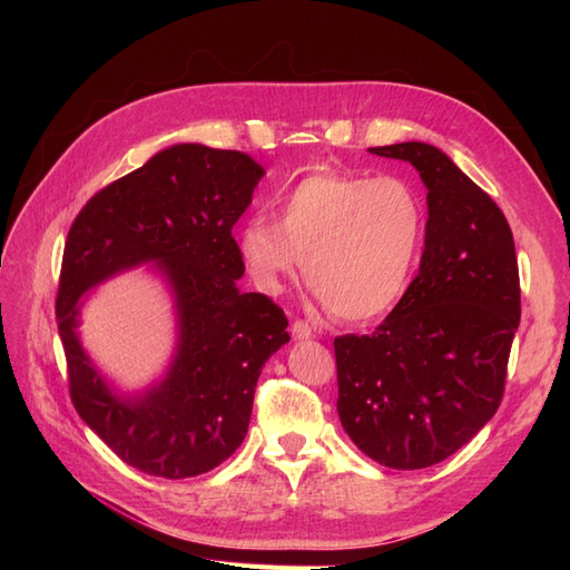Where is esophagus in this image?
Here are the masks:
<instances>
[{
	"label": "esophagus",
	"mask_w": 570,
	"mask_h": 570,
	"mask_svg": "<svg viewBox=\"0 0 570 570\" xmlns=\"http://www.w3.org/2000/svg\"><path fill=\"white\" fill-rule=\"evenodd\" d=\"M312 335H314V327L308 321L297 318L295 323H292V337H295V340H308Z\"/></svg>",
	"instance_id": "obj_1"
}]
</instances>
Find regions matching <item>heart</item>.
I'll return each instance as SVG.
<instances>
[{"label":"heart","instance_id":"1","mask_svg":"<svg viewBox=\"0 0 570 570\" xmlns=\"http://www.w3.org/2000/svg\"><path fill=\"white\" fill-rule=\"evenodd\" d=\"M281 223L252 216L239 256L252 281L278 295L306 266V281L344 321L387 314L404 297L425 243V204L402 178L318 168L278 197Z\"/></svg>","mask_w":570,"mask_h":570}]
</instances>
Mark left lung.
<instances>
[{
    "mask_svg": "<svg viewBox=\"0 0 570 570\" xmlns=\"http://www.w3.org/2000/svg\"><path fill=\"white\" fill-rule=\"evenodd\" d=\"M428 187L419 275L371 335L335 337L337 413L361 452L416 471L471 442L502 404L521 323L519 262L494 199L425 142L371 147Z\"/></svg>",
    "mask_w": 570,
    "mask_h": 570,
    "instance_id": "left-lung-1",
    "label": "left lung"
}]
</instances>
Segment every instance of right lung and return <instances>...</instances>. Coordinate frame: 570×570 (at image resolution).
<instances>
[{"label":"right lung","mask_w":570,"mask_h":570,"mask_svg":"<svg viewBox=\"0 0 570 570\" xmlns=\"http://www.w3.org/2000/svg\"><path fill=\"white\" fill-rule=\"evenodd\" d=\"M264 168L235 149L176 145L101 187L66 237L57 323L80 419L132 469L168 480L216 469L243 444L256 381L289 340L283 308L239 292L233 226ZM159 261L177 289L181 347L167 381L140 401L114 397L72 333L75 304L109 274Z\"/></svg>","instance_id":"right-lung-1"}]
</instances>
